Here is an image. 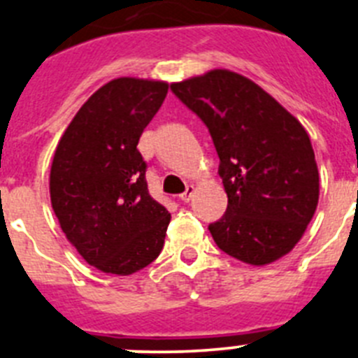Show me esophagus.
Instances as JSON below:
<instances>
[{"label":"esophagus","mask_w":358,"mask_h":358,"mask_svg":"<svg viewBox=\"0 0 358 358\" xmlns=\"http://www.w3.org/2000/svg\"><path fill=\"white\" fill-rule=\"evenodd\" d=\"M194 192H195L194 186H192V185L186 186L185 194H181V201H182V202H189V199L194 197Z\"/></svg>","instance_id":"obj_1"}]
</instances>
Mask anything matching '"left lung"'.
Returning <instances> with one entry per match:
<instances>
[{
    "mask_svg": "<svg viewBox=\"0 0 358 358\" xmlns=\"http://www.w3.org/2000/svg\"><path fill=\"white\" fill-rule=\"evenodd\" d=\"M170 90L206 125L220 159L227 208L208 226L215 243L251 265L287 255L319 201L314 148L301 123L260 85L226 69Z\"/></svg>",
    "mask_w": 358,
    "mask_h": 358,
    "instance_id": "obj_1",
    "label": "left lung"
}]
</instances>
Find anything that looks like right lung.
Segmentation results:
<instances>
[{"mask_svg":"<svg viewBox=\"0 0 358 358\" xmlns=\"http://www.w3.org/2000/svg\"><path fill=\"white\" fill-rule=\"evenodd\" d=\"M169 84L116 78L80 107L57 145L52 206L66 238L107 274L138 273L159 256L169 210L150 197L138 150Z\"/></svg>","mask_w":358,"mask_h":358,"instance_id":"right-lung-1","label":"right lung"}]
</instances>
